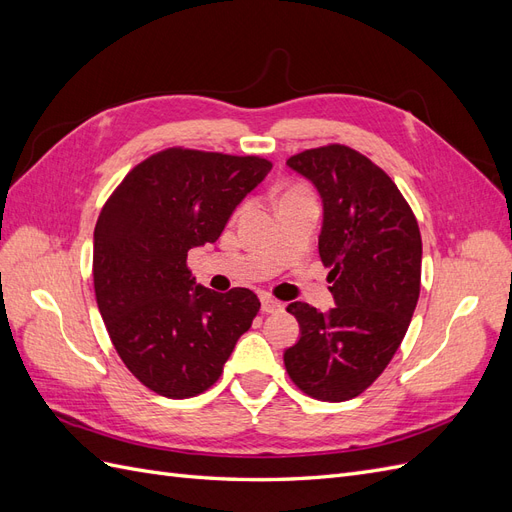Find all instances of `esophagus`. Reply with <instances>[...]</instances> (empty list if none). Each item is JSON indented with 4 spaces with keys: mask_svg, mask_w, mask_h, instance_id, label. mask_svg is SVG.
<instances>
[{
    "mask_svg": "<svg viewBox=\"0 0 512 512\" xmlns=\"http://www.w3.org/2000/svg\"><path fill=\"white\" fill-rule=\"evenodd\" d=\"M282 309H284V303L275 301L273 297H262V312L265 314H277L282 312Z\"/></svg>",
    "mask_w": 512,
    "mask_h": 512,
    "instance_id": "obj_1",
    "label": "esophagus"
}]
</instances>
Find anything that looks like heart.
<instances>
[{"instance_id":"obj_1","label":"heart","mask_w":512,"mask_h":512,"mask_svg":"<svg viewBox=\"0 0 512 512\" xmlns=\"http://www.w3.org/2000/svg\"><path fill=\"white\" fill-rule=\"evenodd\" d=\"M288 194H301V192H288ZM288 194H286V196H288Z\"/></svg>"}]
</instances>
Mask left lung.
I'll return each instance as SVG.
<instances>
[{"label":"left lung","instance_id":"1","mask_svg":"<svg viewBox=\"0 0 512 512\" xmlns=\"http://www.w3.org/2000/svg\"><path fill=\"white\" fill-rule=\"evenodd\" d=\"M322 200L318 252L331 267L335 307L303 301L286 309L299 342L284 365L303 393L320 401L361 395L391 363L421 292V232L393 179L344 145L307 149L286 162Z\"/></svg>","mask_w":512,"mask_h":512}]
</instances>
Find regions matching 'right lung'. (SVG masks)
I'll return each instance as SVG.
<instances>
[{
	"label": "right lung",
	"instance_id": "obj_1",
	"mask_svg": "<svg viewBox=\"0 0 512 512\" xmlns=\"http://www.w3.org/2000/svg\"><path fill=\"white\" fill-rule=\"evenodd\" d=\"M271 162L166 149L132 168L94 230L96 301L121 361L147 389L194 397L220 378L260 301L196 284L188 252L220 239Z\"/></svg>",
	"mask_w": 512,
	"mask_h": 512
}]
</instances>
